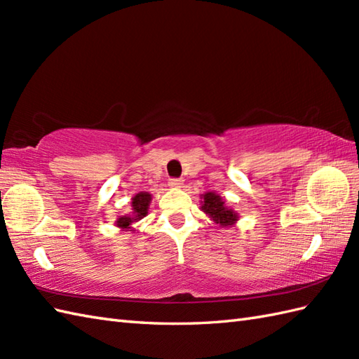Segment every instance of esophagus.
Instances as JSON below:
<instances>
[{
  "label": "esophagus",
  "instance_id": "34e87169",
  "mask_svg": "<svg viewBox=\"0 0 359 359\" xmlns=\"http://www.w3.org/2000/svg\"><path fill=\"white\" fill-rule=\"evenodd\" d=\"M170 187L171 188H182V187H184V180H182V179H171Z\"/></svg>",
  "mask_w": 359,
  "mask_h": 359
}]
</instances>
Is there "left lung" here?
I'll use <instances>...</instances> for the list:
<instances>
[{
  "mask_svg": "<svg viewBox=\"0 0 359 359\" xmlns=\"http://www.w3.org/2000/svg\"><path fill=\"white\" fill-rule=\"evenodd\" d=\"M201 211L210 217V220L222 228H230L239 220V215L233 208L226 207L222 197L217 193L207 191L201 194Z\"/></svg>",
  "mask_w": 359,
  "mask_h": 359,
  "instance_id": "obj_1",
  "label": "left lung"
}]
</instances>
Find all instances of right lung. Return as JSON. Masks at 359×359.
<instances>
[{
	"label": "right lung",
	"mask_w": 359,
	"mask_h": 359,
	"mask_svg": "<svg viewBox=\"0 0 359 359\" xmlns=\"http://www.w3.org/2000/svg\"><path fill=\"white\" fill-rule=\"evenodd\" d=\"M151 199H152V196L148 191H140L133 197L131 212L125 216H120L116 220V225L120 228L121 231H135L133 224L139 222V220H142L144 216L148 215Z\"/></svg>",
	"instance_id": "1"
}]
</instances>
